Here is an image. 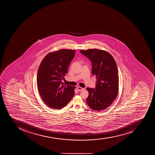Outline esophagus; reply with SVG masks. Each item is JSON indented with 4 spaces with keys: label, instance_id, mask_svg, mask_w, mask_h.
Instances as JSON below:
<instances>
[{
    "label": "esophagus",
    "instance_id": "1",
    "mask_svg": "<svg viewBox=\"0 0 155 155\" xmlns=\"http://www.w3.org/2000/svg\"><path fill=\"white\" fill-rule=\"evenodd\" d=\"M77 89H78V91H83L84 90V88H81V87L78 86L77 87Z\"/></svg>",
    "mask_w": 155,
    "mask_h": 155
}]
</instances>
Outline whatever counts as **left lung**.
Returning a JSON list of instances; mask_svg holds the SVG:
<instances>
[{
    "instance_id": "8db88e82",
    "label": "left lung",
    "mask_w": 155,
    "mask_h": 155,
    "mask_svg": "<svg viewBox=\"0 0 155 155\" xmlns=\"http://www.w3.org/2000/svg\"><path fill=\"white\" fill-rule=\"evenodd\" d=\"M80 52L90 60L91 74L96 78L94 89L87 88L89 96L86 99L89 107L100 111L112 104L118 94L119 77L116 62L107 51L91 49Z\"/></svg>"
}]
</instances>
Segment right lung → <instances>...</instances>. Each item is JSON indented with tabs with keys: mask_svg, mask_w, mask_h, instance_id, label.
Here are the masks:
<instances>
[{
	"mask_svg": "<svg viewBox=\"0 0 155 155\" xmlns=\"http://www.w3.org/2000/svg\"><path fill=\"white\" fill-rule=\"evenodd\" d=\"M76 51L61 49L49 53L41 61L37 75L39 94L49 107L61 109L71 101L75 87L65 85L61 81L68 72Z\"/></svg>",
	"mask_w": 155,
	"mask_h": 155,
	"instance_id": "add662e5",
	"label": "right lung"
}]
</instances>
